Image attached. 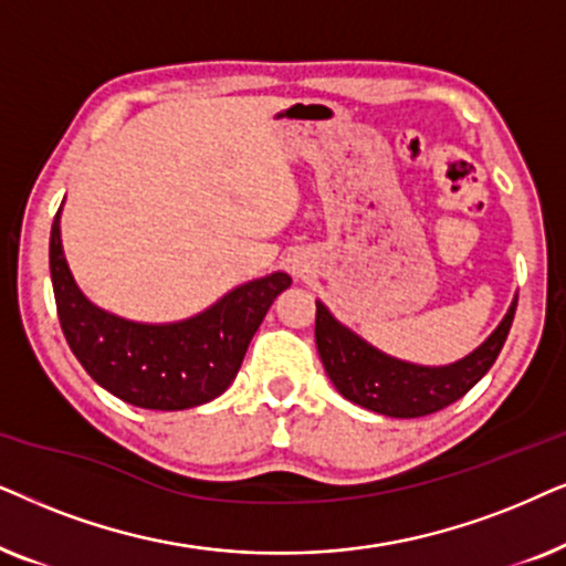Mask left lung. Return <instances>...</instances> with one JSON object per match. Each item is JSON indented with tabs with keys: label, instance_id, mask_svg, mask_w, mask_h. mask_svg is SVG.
I'll list each match as a JSON object with an SVG mask.
<instances>
[{
	"label": "left lung",
	"instance_id": "left-lung-1",
	"mask_svg": "<svg viewBox=\"0 0 566 566\" xmlns=\"http://www.w3.org/2000/svg\"><path fill=\"white\" fill-rule=\"evenodd\" d=\"M315 344L326 375L346 401L396 419L427 417L463 398L500 357L515 318L517 295L492 334L450 365H417L365 342L315 300Z\"/></svg>",
	"mask_w": 566,
	"mask_h": 566
}]
</instances>
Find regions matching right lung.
Segmentation results:
<instances>
[{
  "instance_id": "add662e5",
  "label": "right lung",
  "mask_w": 566,
  "mask_h": 566,
  "mask_svg": "<svg viewBox=\"0 0 566 566\" xmlns=\"http://www.w3.org/2000/svg\"><path fill=\"white\" fill-rule=\"evenodd\" d=\"M51 284L66 344L97 386L120 401L180 411L214 401L230 388L248 344L290 274L251 279L207 311L172 323H139L97 307L74 282L62 245V207L51 224Z\"/></svg>"
}]
</instances>
